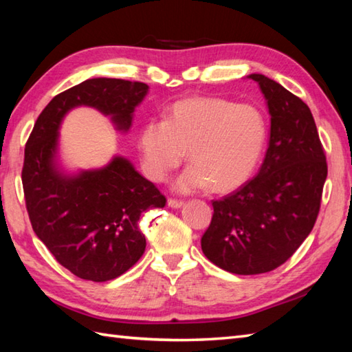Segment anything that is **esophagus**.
Returning a JSON list of instances; mask_svg holds the SVG:
<instances>
[{
    "instance_id": "34e87169",
    "label": "esophagus",
    "mask_w": 352,
    "mask_h": 352,
    "mask_svg": "<svg viewBox=\"0 0 352 352\" xmlns=\"http://www.w3.org/2000/svg\"><path fill=\"white\" fill-rule=\"evenodd\" d=\"M168 206H169L170 208H180V207L184 206V203H183V201H180V199L169 198V199H168Z\"/></svg>"
}]
</instances>
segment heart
<instances>
[{
	"mask_svg": "<svg viewBox=\"0 0 352 352\" xmlns=\"http://www.w3.org/2000/svg\"><path fill=\"white\" fill-rule=\"evenodd\" d=\"M267 138L266 118L252 104L226 98L175 102L163 121H149L139 134L142 166L149 180L163 182L186 157L192 162L177 180L178 192H226L256 170Z\"/></svg>",
	"mask_w": 352,
	"mask_h": 352,
	"instance_id": "1",
	"label": "heart"
}]
</instances>
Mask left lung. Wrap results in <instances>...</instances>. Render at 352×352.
<instances>
[{
    "label": "left lung",
    "instance_id": "left-lung-1",
    "mask_svg": "<svg viewBox=\"0 0 352 352\" xmlns=\"http://www.w3.org/2000/svg\"><path fill=\"white\" fill-rule=\"evenodd\" d=\"M257 81L271 115L269 146L258 174L213 201L204 256L223 271L256 275L289 260L315 226L327 160L307 104L263 74Z\"/></svg>",
    "mask_w": 352,
    "mask_h": 352
}]
</instances>
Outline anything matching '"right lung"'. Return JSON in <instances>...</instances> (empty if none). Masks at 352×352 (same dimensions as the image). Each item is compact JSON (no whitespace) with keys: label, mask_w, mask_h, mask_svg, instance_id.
Returning a JSON list of instances; mask_svg holds the SVG:
<instances>
[{"label":"right lung","mask_w":352,"mask_h":352,"mask_svg":"<svg viewBox=\"0 0 352 352\" xmlns=\"http://www.w3.org/2000/svg\"><path fill=\"white\" fill-rule=\"evenodd\" d=\"M148 89L140 81L86 80L48 102L27 140L22 186L30 222L58 263L78 278L101 283L129 271L146 246L140 214L164 207L166 198L121 155L100 169L65 172L57 155L60 124L69 110L87 106L126 133Z\"/></svg>","instance_id":"right-lung-1"}]
</instances>
